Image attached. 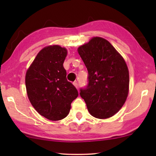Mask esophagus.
I'll return each mask as SVG.
<instances>
[{
  "label": "esophagus",
  "mask_w": 156,
  "mask_h": 156,
  "mask_svg": "<svg viewBox=\"0 0 156 156\" xmlns=\"http://www.w3.org/2000/svg\"><path fill=\"white\" fill-rule=\"evenodd\" d=\"M73 85L75 86V87H76V89H78V83L76 82V83H73Z\"/></svg>",
  "instance_id": "obj_1"
}]
</instances>
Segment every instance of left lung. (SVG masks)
Instances as JSON below:
<instances>
[{
    "instance_id": "obj_1",
    "label": "left lung",
    "mask_w": 156,
    "mask_h": 156,
    "mask_svg": "<svg viewBox=\"0 0 156 156\" xmlns=\"http://www.w3.org/2000/svg\"><path fill=\"white\" fill-rule=\"evenodd\" d=\"M87 69L89 84L80 89L90 114L107 119L119 112L129 94V73L125 59L106 39L93 37L78 48Z\"/></svg>"
}]
</instances>
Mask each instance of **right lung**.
<instances>
[{"label":"right lung","mask_w":156,"mask_h":156,"mask_svg":"<svg viewBox=\"0 0 156 156\" xmlns=\"http://www.w3.org/2000/svg\"><path fill=\"white\" fill-rule=\"evenodd\" d=\"M67 50L58 44L42 49L28 68L25 86L28 98L39 114L52 121L67 117L71 103L78 96L67 80L63 67Z\"/></svg>","instance_id":"1"}]
</instances>
